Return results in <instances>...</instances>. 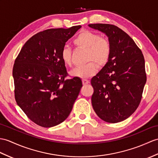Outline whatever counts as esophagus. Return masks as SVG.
<instances>
[{
  "mask_svg": "<svg viewBox=\"0 0 158 158\" xmlns=\"http://www.w3.org/2000/svg\"><path fill=\"white\" fill-rule=\"evenodd\" d=\"M82 82H83V85H87V84H88V83H89V81H88L87 79H83Z\"/></svg>",
  "mask_w": 158,
  "mask_h": 158,
  "instance_id": "esophagus-1",
  "label": "esophagus"
}]
</instances>
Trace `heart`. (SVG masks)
Returning <instances> with one entry per match:
<instances>
[{"instance_id":"1","label":"heart","mask_w":158,"mask_h":158,"mask_svg":"<svg viewBox=\"0 0 158 158\" xmlns=\"http://www.w3.org/2000/svg\"><path fill=\"white\" fill-rule=\"evenodd\" d=\"M73 44L78 48L87 50L85 64L79 66L70 72L73 77L80 78L89 77L94 75L98 71V65L102 67L108 63L111 56L112 47L109 40L101 38L96 33L83 30L79 33L73 40ZM60 57L66 65L72 63L71 50L64 47L61 51Z\"/></svg>"}]
</instances>
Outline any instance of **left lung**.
<instances>
[{
  "label": "left lung",
  "mask_w": 158,
  "mask_h": 158,
  "mask_svg": "<svg viewBox=\"0 0 158 158\" xmlns=\"http://www.w3.org/2000/svg\"><path fill=\"white\" fill-rule=\"evenodd\" d=\"M88 26L104 33L111 44L110 60L91 80V104L105 122L116 123L128 118L140 104L147 77L141 50L127 33L110 24Z\"/></svg>",
  "instance_id": "1"
}]
</instances>
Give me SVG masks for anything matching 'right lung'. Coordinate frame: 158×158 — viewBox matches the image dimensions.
<instances>
[{"mask_svg": "<svg viewBox=\"0 0 158 158\" xmlns=\"http://www.w3.org/2000/svg\"><path fill=\"white\" fill-rule=\"evenodd\" d=\"M81 26L46 29L25 42L15 60V98L28 118L38 125L52 127L67 119L78 97L79 77L65 79L60 54L65 43Z\"/></svg>", "mask_w": 158, "mask_h": 158, "instance_id": "right-lung-1", "label": "right lung"}]
</instances>
